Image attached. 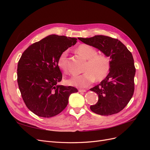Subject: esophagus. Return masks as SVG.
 Masks as SVG:
<instances>
[{
	"mask_svg": "<svg viewBox=\"0 0 150 150\" xmlns=\"http://www.w3.org/2000/svg\"><path fill=\"white\" fill-rule=\"evenodd\" d=\"M78 91L79 93H85L86 91V89H79Z\"/></svg>",
	"mask_w": 150,
	"mask_h": 150,
	"instance_id": "1",
	"label": "esophagus"
}]
</instances>
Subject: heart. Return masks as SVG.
<instances>
[{
  "instance_id": "heart-1",
  "label": "heart",
  "mask_w": 150,
  "mask_h": 150,
  "mask_svg": "<svg viewBox=\"0 0 150 150\" xmlns=\"http://www.w3.org/2000/svg\"><path fill=\"white\" fill-rule=\"evenodd\" d=\"M76 51L79 55L87 59L83 71L79 75H73L66 80V84L76 88H86L96 79L101 81L110 73L111 68L110 58L104 54H97L93 47L88 44H81ZM67 52H62L57 59V66L61 70L66 72L67 66Z\"/></svg>"
}]
</instances>
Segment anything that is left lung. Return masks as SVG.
I'll return each instance as SVG.
<instances>
[{
  "mask_svg": "<svg viewBox=\"0 0 150 150\" xmlns=\"http://www.w3.org/2000/svg\"><path fill=\"white\" fill-rule=\"evenodd\" d=\"M78 39L100 50L110 57L111 61L106 78L90 89L99 98L98 103L90 106L91 110L103 116L120 112L128 104L134 91L136 69L132 54L120 40L109 36L99 35Z\"/></svg>",
  "mask_w": 150,
  "mask_h": 150,
  "instance_id": "obj_1",
  "label": "left lung"
}]
</instances>
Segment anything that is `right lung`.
Listing matches in <instances>:
<instances>
[{
    "label": "right lung",
    "mask_w": 150,
    "mask_h": 150,
    "mask_svg": "<svg viewBox=\"0 0 150 150\" xmlns=\"http://www.w3.org/2000/svg\"><path fill=\"white\" fill-rule=\"evenodd\" d=\"M77 42L76 38L50 35L31 44L17 65V83L26 106L38 116H56L67 106L72 86L57 85L62 74L57 66L60 54Z\"/></svg>",
    "instance_id": "1"
}]
</instances>
